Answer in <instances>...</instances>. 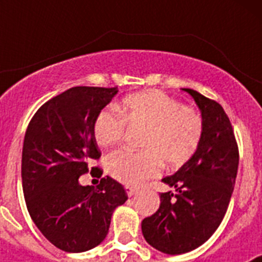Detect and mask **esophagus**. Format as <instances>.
Listing matches in <instances>:
<instances>
[{"mask_svg":"<svg viewBox=\"0 0 262 262\" xmlns=\"http://www.w3.org/2000/svg\"><path fill=\"white\" fill-rule=\"evenodd\" d=\"M126 191H127V195L128 196H134L135 194H138V189H135V187H131V186H126Z\"/></svg>","mask_w":262,"mask_h":262,"instance_id":"1","label":"esophagus"}]
</instances>
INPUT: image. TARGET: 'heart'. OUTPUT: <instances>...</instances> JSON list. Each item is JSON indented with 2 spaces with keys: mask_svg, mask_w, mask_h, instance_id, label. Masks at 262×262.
Here are the masks:
<instances>
[{
  "mask_svg": "<svg viewBox=\"0 0 262 262\" xmlns=\"http://www.w3.org/2000/svg\"><path fill=\"white\" fill-rule=\"evenodd\" d=\"M105 108L94 123V135L101 147L122 140L126 123L144 128L140 152L120 149L107 157L110 174L127 186H139L160 172L161 164L181 166L194 156L203 135L201 115L185 107L160 90L129 94L119 107Z\"/></svg>",
  "mask_w": 262,
  "mask_h": 262,
  "instance_id": "1",
  "label": "heart"
}]
</instances>
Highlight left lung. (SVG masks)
<instances>
[{
  "mask_svg": "<svg viewBox=\"0 0 262 262\" xmlns=\"http://www.w3.org/2000/svg\"><path fill=\"white\" fill-rule=\"evenodd\" d=\"M203 122L201 144L189 161L163 182L174 189L160 194V207L142 222L144 239L166 254H182L211 237L226 215L235 186L239 149L223 107L193 89Z\"/></svg>",
  "mask_w": 262,
  "mask_h": 262,
  "instance_id": "1",
  "label": "left lung"
}]
</instances>
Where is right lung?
I'll return each mask as SVG.
<instances>
[{
    "label": "right lung",
    "mask_w": 262,
    "mask_h": 262,
    "mask_svg": "<svg viewBox=\"0 0 262 262\" xmlns=\"http://www.w3.org/2000/svg\"><path fill=\"white\" fill-rule=\"evenodd\" d=\"M117 93L118 88H71L41 106L27 127L22 149L27 210L61 251L80 253L101 244L111 215L128 198L108 176L97 187L78 182L90 161L101 156L94 123Z\"/></svg>",
    "instance_id": "add662e5"
}]
</instances>
